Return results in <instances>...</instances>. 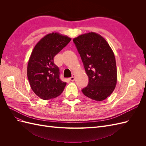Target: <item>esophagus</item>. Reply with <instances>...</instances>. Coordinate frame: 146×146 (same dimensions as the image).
<instances>
[{
    "label": "esophagus",
    "mask_w": 146,
    "mask_h": 146,
    "mask_svg": "<svg viewBox=\"0 0 146 146\" xmlns=\"http://www.w3.org/2000/svg\"><path fill=\"white\" fill-rule=\"evenodd\" d=\"M69 80H71V81H74V80H75V76H74V75H73V76H72L71 77L69 78Z\"/></svg>",
    "instance_id": "obj_1"
}]
</instances>
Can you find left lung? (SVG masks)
<instances>
[{"label":"left lung","instance_id":"obj_1","mask_svg":"<svg viewBox=\"0 0 146 146\" xmlns=\"http://www.w3.org/2000/svg\"><path fill=\"white\" fill-rule=\"evenodd\" d=\"M89 78L83 94L102 101L111 94L117 83L115 57L111 48L101 35L90 32L73 39Z\"/></svg>","mask_w":146,"mask_h":146}]
</instances>
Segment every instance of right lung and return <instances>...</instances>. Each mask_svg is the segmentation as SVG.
<instances>
[{"label":"right lung","instance_id":"right-lung-1","mask_svg":"<svg viewBox=\"0 0 146 146\" xmlns=\"http://www.w3.org/2000/svg\"><path fill=\"white\" fill-rule=\"evenodd\" d=\"M70 40L58 33L47 34L35 45L31 54L27 77L32 91L43 100L56 98L66 85V82L60 80L59 68L54 58Z\"/></svg>","mask_w":146,"mask_h":146}]
</instances>
